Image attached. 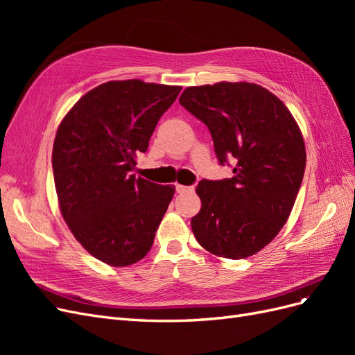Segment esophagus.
Listing matches in <instances>:
<instances>
[{"label": "esophagus", "mask_w": 355, "mask_h": 355, "mask_svg": "<svg viewBox=\"0 0 355 355\" xmlns=\"http://www.w3.org/2000/svg\"><path fill=\"white\" fill-rule=\"evenodd\" d=\"M176 191L180 192V194H187V192L194 191V187H185V185H176Z\"/></svg>", "instance_id": "1"}]
</instances>
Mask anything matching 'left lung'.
Masks as SVG:
<instances>
[{
    "mask_svg": "<svg viewBox=\"0 0 355 355\" xmlns=\"http://www.w3.org/2000/svg\"><path fill=\"white\" fill-rule=\"evenodd\" d=\"M179 102L207 125L219 163L235 164L231 179L198 182L192 232L213 254L249 257L275 239L293 209L306 164L302 133L287 106L253 83L188 87Z\"/></svg>",
    "mask_w": 355,
    "mask_h": 355,
    "instance_id": "8db88e82",
    "label": "left lung"
}]
</instances>
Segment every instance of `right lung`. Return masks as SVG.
Listing matches in <instances>:
<instances>
[{
    "instance_id": "add662e5",
    "label": "right lung",
    "mask_w": 355,
    "mask_h": 355,
    "mask_svg": "<svg viewBox=\"0 0 355 355\" xmlns=\"http://www.w3.org/2000/svg\"><path fill=\"white\" fill-rule=\"evenodd\" d=\"M180 90L141 80L103 83L58 128L51 163L60 213L84 249L111 266L146 256L173 198L175 187L132 171Z\"/></svg>"
}]
</instances>
